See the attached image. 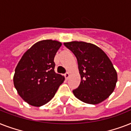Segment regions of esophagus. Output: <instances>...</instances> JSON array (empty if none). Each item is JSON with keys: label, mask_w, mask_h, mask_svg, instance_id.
<instances>
[{"label": "esophagus", "mask_w": 131, "mask_h": 131, "mask_svg": "<svg viewBox=\"0 0 131 131\" xmlns=\"http://www.w3.org/2000/svg\"><path fill=\"white\" fill-rule=\"evenodd\" d=\"M69 76H70V74H69V73H68V72L64 74V77H65V78L67 79V80H68V79H69Z\"/></svg>", "instance_id": "34e87169"}]
</instances>
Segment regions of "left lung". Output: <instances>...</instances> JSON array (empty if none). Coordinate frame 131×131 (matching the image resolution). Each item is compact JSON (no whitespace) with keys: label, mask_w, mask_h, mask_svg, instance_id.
Returning a JSON list of instances; mask_svg holds the SVG:
<instances>
[{"label":"left lung","mask_w":131,"mask_h":131,"mask_svg":"<svg viewBox=\"0 0 131 131\" xmlns=\"http://www.w3.org/2000/svg\"><path fill=\"white\" fill-rule=\"evenodd\" d=\"M78 60L81 82L74 95L86 103H101L114 92L118 76L112 62L101 49L83 41L64 43Z\"/></svg>","instance_id":"1"}]
</instances>
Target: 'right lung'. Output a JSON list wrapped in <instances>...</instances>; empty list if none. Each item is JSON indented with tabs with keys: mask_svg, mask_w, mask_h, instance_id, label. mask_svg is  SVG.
<instances>
[{
	"mask_svg": "<svg viewBox=\"0 0 131 131\" xmlns=\"http://www.w3.org/2000/svg\"><path fill=\"white\" fill-rule=\"evenodd\" d=\"M61 43L43 40L26 51L15 68L13 84L28 103L40 107L51 100L64 80L54 71V57Z\"/></svg>",
	"mask_w": 131,
	"mask_h": 131,
	"instance_id": "add662e5",
	"label": "right lung"
}]
</instances>
